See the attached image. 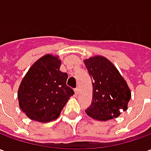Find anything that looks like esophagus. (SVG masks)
<instances>
[{
    "instance_id": "esophagus-1",
    "label": "esophagus",
    "mask_w": 151,
    "mask_h": 151,
    "mask_svg": "<svg viewBox=\"0 0 151 151\" xmlns=\"http://www.w3.org/2000/svg\"><path fill=\"white\" fill-rule=\"evenodd\" d=\"M74 92H75V95H78V88L74 89Z\"/></svg>"
}]
</instances>
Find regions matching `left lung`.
<instances>
[{"label":"left lung","mask_w":151,"mask_h":151,"mask_svg":"<svg viewBox=\"0 0 151 151\" xmlns=\"http://www.w3.org/2000/svg\"><path fill=\"white\" fill-rule=\"evenodd\" d=\"M93 85V102L86 112L93 119L108 120L126 111L131 93L116 68L103 56L85 60Z\"/></svg>","instance_id":"8db88e82"}]
</instances>
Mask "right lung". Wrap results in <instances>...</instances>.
Instances as JSON below:
<instances>
[{
	"instance_id": "1",
	"label": "right lung",
	"mask_w": 151,
	"mask_h": 151,
	"mask_svg": "<svg viewBox=\"0 0 151 151\" xmlns=\"http://www.w3.org/2000/svg\"><path fill=\"white\" fill-rule=\"evenodd\" d=\"M60 60L46 55L31 66L18 92L19 106L30 119L49 122L59 116L74 94L66 85L68 74L60 71Z\"/></svg>"
}]
</instances>
